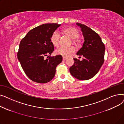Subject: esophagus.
I'll use <instances>...</instances> for the list:
<instances>
[{"mask_svg":"<svg viewBox=\"0 0 124 124\" xmlns=\"http://www.w3.org/2000/svg\"><path fill=\"white\" fill-rule=\"evenodd\" d=\"M66 59H67V58H66V57H63V60H66Z\"/></svg>","mask_w":124,"mask_h":124,"instance_id":"esophagus-1","label":"esophagus"}]
</instances>
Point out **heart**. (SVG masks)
Masks as SVG:
<instances>
[{
  "label": "heart",
  "mask_w": 124,
  "mask_h": 124,
  "mask_svg": "<svg viewBox=\"0 0 124 124\" xmlns=\"http://www.w3.org/2000/svg\"><path fill=\"white\" fill-rule=\"evenodd\" d=\"M64 32L68 35L71 39H73V42L75 44H79L80 42L79 39V32L76 29L74 28H68L64 30ZM60 35L58 31H55L52 35L51 41L54 46L57 47L59 44ZM75 51V49L73 47H61L56 50V54L62 55L64 57H68Z\"/></svg>",
  "instance_id": "1"
}]
</instances>
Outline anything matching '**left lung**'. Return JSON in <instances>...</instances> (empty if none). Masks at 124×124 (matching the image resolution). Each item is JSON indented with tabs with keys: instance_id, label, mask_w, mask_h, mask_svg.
Here are the masks:
<instances>
[{
	"instance_id": "1",
	"label": "left lung",
	"mask_w": 124,
	"mask_h": 124,
	"mask_svg": "<svg viewBox=\"0 0 124 124\" xmlns=\"http://www.w3.org/2000/svg\"><path fill=\"white\" fill-rule=\"evenodd\" d=\"M81 29L84 42L77 55L83 57L82 61L74 58V63L69 68L74 77L86 80L94 77L99 71L104 62L105 46L100 36L86 25L77 23Z\"/></svg>"
}]
</instances>
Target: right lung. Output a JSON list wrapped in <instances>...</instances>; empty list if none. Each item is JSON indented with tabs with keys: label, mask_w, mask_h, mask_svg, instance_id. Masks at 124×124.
<instances>
[{
	"label": "right lung",
	"mask_w": 124,
	"mask_h": 124,
	"mask_svg": "<svg viewBox=\"0 0 124 124\" xmlns=\"http://www.w3.org/2000/svg\"><path fill=\"white\" fill-rule=\"evenodd\" d=\"M60 25L58 23L39 25L30 31L21 40L17 58L24 73L32 81L40 83L49 82L55 75L57 66L62 61L60 55L44 58L54 50L51 38Z\"/></svg>",
	"instance_id": "add662e5"
}]
</instances>
